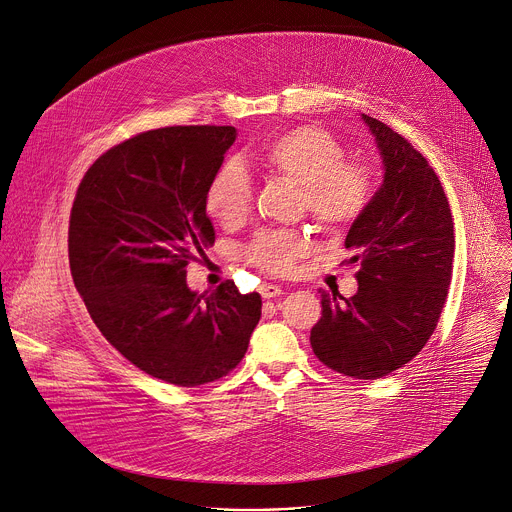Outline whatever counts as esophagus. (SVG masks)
<instances>
[{
	"label": "esophagus",
	"instance_id": "obj_1",
	"mask_svg": "<svg viewBox=\"0 0 512 512\" xmlns=\"http://www.w3.org/2000/svg\"><path fill=\"white\" fill-rule=\"evenodd\" d=\"M260 294H262V298H276L282 294V288L276 284H262Z\"/></svg>",
	"mask_w": 512,
	"mask_h": 512
}]
</instances>
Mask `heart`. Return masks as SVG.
<instances>
[{"label": "heart", "instance_id": "obj_1", "mask_svg": "<svg viewBox=\"0 0 512 512\" xmlns=\"http://www.w3.org/2000/svg\"><path fill=\"white\" fill-rule=\"evenodd\" d=\"M258 165L272 177L300 185V206L327 234L349 230L367 210L373 195L371 171L345 161V147L329 131L300 125L274 135L258 153ZM252 206V185L238 161H226L206 189V210L222 226L242 224ZM311 240L298 230L258 234L246 258L270 274H290L309 252Z\"/></svg>", "mask_w": 512, "mask_h": 512}]
</instances>
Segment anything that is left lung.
Instances as JSON below:
<instances>
[{"label": "left lung", "mask_w": 512, "mask_h": 512, "mask_svg": "<svg viewBox=\"0 0 512 512\" xmlns=\"http://www.w3.org/2000/svg\"><path fill=\"white\" fill-rule=\"evenodd\" d=\"M361 119L375 137L383 181L345 238L359 290L351 298L321 294L311 345L329 369L379 379L410 363L438 325L452 280L454 222L426 157L381 121Z\"/></svg>", "instance_id": "1"}]
</instances>
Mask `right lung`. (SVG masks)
<instances>
[{
	"mask_svg": "<svg viewBox=\"0 0 512 512\" xmlns=\"http://www.w3.org/2000/svg\"><path fill=\"white\" fill-rule=\"evenodd\" d=\"M234 127L139 133L84 173L68 228L74 286L105 339L151 377L197 387L228 375L262 315L258 292L226 280L187 286V264L216 240L206 189Z\"/></svg>",
	"mask_w": 512,
	"mask_h": 512,
	"instance_id": "1",
	"label": "right lung"
}]
</instances>
